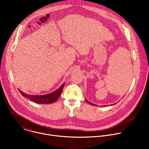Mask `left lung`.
<instances>
[{"label":"left lung","instance_id":"left-lung-1","mask_svg":"<svg viewBox=\"0 0 149 149\" xmlns=\"http://www.w3.org/2000/svg\"><path fill=\"white\" fill-rule=\"evenodd\" d=\"M86 102H88V103H89V104H92V105H95V104H92V103H90V102H88V100H86Z\"/></svg>","mask_w":149,"mask_h":149}]
</instances>
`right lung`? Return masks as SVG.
<instances>
[{"label":"right lung","instance_id":"obj_1","mask_svg":"<svg viewBox=\"0 0 149 149\" xmlns=\"http://www.w3.org/2000/svg\"><path fill=\"white\" fill-rule=\"evenodd\" d=\"M64 84H63L58 89H57L56 91L47 94L45 95H41V96H36V95H29L26 93H24L22 91H19L20 93L24 97L29 99L31 101L35 102L36 103L39 104H49V103H54L55 101H56L58 98L60 97V95L63 91V89L64 88Z\"/></svg>","mask_w":149,"mask_h":149}]
</instances>
